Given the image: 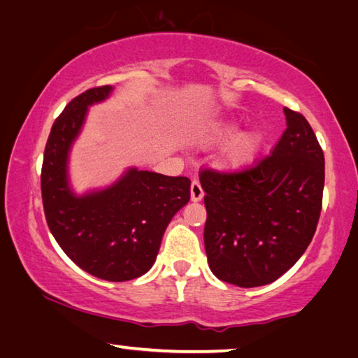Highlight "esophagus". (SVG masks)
<instances>
[{
	"instance_id": "34e87169",
	"label": "esophagus",
	"mask_w": 358,
	"mask_h": 358,
	"mask_svg": "<svg viewBox=\"0 0 358 358\" xmlns=\"http://www.w3.org/2000/svg\"><path fill=\"white\" fill-rule=\"evenodd\" d=\"M190 195H192V201L193 203H198V201H201V199H203L204 192H203L201 184H199L198 180H193V182H192V185H190Z\"/></svg>"
}]
</instances>
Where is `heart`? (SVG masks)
I'll list each match as a JSON object with an SVG mask.
<instances>
[{
  "label": "heart",
  "mask_w": 358,
  "mask_h": 358,
  "mask_svg": "<svg viewBox=\"0 0 358 358\" xmlns=\"http://www.w3.org/2000/svg\"><path fill=\"white\" fill-rule=\"evenodd\" d=\"M241 129V121L234 117L215 124L206 136V143L220 144L231 140L222 152V163L228 169H243L252 165L262 146V134L258 129Z\"/></svg>",
  "instance_id": "obj_1"
}]
</instances>
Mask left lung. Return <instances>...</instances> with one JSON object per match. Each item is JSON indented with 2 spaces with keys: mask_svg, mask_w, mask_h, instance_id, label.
<instances>
[{
  "mask_svg": "<svg viewBox=\"0 0 358 358\" xmlns=\"http://www.w3.org/2000/svg\"><path fill=\"white\" fill-rule=\"evenodd\" d=\"M286 130L272 155L247 171H204L210 271L227 283H272L300 259L315 236L325 179L324 152L308 121L285 108Z\"/></svg>",
  "mask_w": 358,
  "mask_h": 358,
  "instance_id": "left-lung-1",
  "label": "left lung"
}]
</instances>
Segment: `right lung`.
Segmentation results:
<instances>
[{"label":"right lung","mask_w":358,"mask_h":358,"mask_svg":"<svg viewBox=\"0 0 358 358\" xmlns=\"http://www.w3.org/2000/svg\"><path fill=\"white\" fill-rule=\"evenodd\" d=\"M115 87L87 90L69 102L50 131L42 165V201L48 228L69 258L106 281H129L154 266L163 233L190 201V180L129 166L106 187L77 193L69 163L90 106Z\"/></svg>","instance_id":"1"}]
</instances>
